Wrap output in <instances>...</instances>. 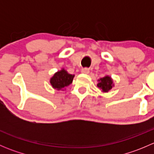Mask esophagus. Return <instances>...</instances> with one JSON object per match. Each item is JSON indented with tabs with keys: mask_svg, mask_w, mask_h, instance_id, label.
<instances>
[{
	"mask_svg": "<svg viewBox=\"0 0 154 154\" xmlns=\"http://www.w3.org/2000/svg\"><path fill=\"white\" fill-rule=\"evenodd\" d=\"M81 73L85 74H89V70H88V68H83V69L81 70Z\"/></svg>",
	"mask_w": 154,
	"mask_h": 154,
	"instance_id": "1",
	"label": "esophagus"
}]
</instances>
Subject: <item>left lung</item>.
<instances>
[{
	"instance_id": "left-lung-1",
	"label": "left lung",
	"mask_w": 154,
	"mask_h": 154,
	"mask_svg": "<svg viewBox=\"0 0 154 154\" xmlns=\"http://www.w3.org/2000/svg\"><path fill=\"white\" fill-rule=\"evenodd\" d=\"M98 83L97 86L101 90L102 92L107 93L115 86V83H113V80L110 76L105 75L104 77L97 80Z\"/></svg>"
}]
</instances>
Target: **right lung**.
<instances>
[{
	"instance_id": "1",
	"label": "right lung",
	"mask_w": 154,
	"mask_h": 154,
	"mask_svg": "<svg viewBox=\"0 0 154 154\" xmlns=\"http://www.w3.org/2000/svg\"><path fill=\"white\" fill-rule=\"evenodd\" d=\"M74 74H71L64 68L57 71L50 78V83L53 88L59 91H65L66 88L71 84Z\"/></svg>"
}]
</instances>
